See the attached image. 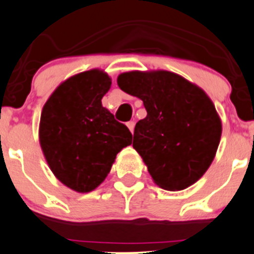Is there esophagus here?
I'll use <instances>...</instances> for the list:
<instances>
[{
  "label": "esophagus",
  "instance_id": "1",
  "mask_svg": "<svg viewBox=\"0 0 254 254\" xmlns=\"http://www.w3.org/2000/svg\"><path fill=\"white\" fill-rule=\"evenodd\" d=\"M127 127H129V130H130V131H134V127H135V123L134 122H127Z\"/></svg>",
  "mask_w": 254,
  "mask_h": 254
}]
</instances>
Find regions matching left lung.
<instances>
[{
  "instance_id": "left-lung-1",
  "label": "left lung",
  "mask_w": 254,
  "mask_h": 254,
  "mask_svg": "<svg viewBox=\"0 0 254 254\" xmlns=\"http://www.w3.org/2000/svg\"><path fill=\"white\" fill-rule=\"evenodd\" d=\"M118 85L146 109V118L135 125L132 146L152 180L169 191L195 184L213 161L222 132L210 98L166 70L123 73Z\"/></svg>"
}]
</instances>
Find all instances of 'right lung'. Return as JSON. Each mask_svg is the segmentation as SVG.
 <instances>
[{
	"instance_id": "1",
	"label": "right lung",
	"mask_w": 254,
	"mask_h": 254,
	"mask_svg": "<svg viewBox=\"0 0 254 254\" xmlns=\"http://www.w3.org/2000/svg\"><path fill=\"white\" fill-rule=\"evenodd\" d=\"M110 78L102 70L79 73L62 83L44 104L39 142L57 179L77 192H89L109 174L117 154L132 135L103 108Z\"/></svg>"
}]
</instances>
